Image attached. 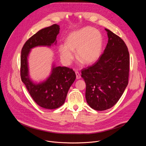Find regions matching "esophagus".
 Here are the masks:
<instances>
[{"label": "esophagus", "instance_id": "esophagus-1", "mask_svg": "<svg viewBox=\"0 0 146 146\" xmlns=\"http://www.w3.org/2000/svg\"><path fill=\"white\" fill-rule=\"evenodd\" d=\"M75 74H76V76L77 79H79L81 78V75H80V73L78 71H76Z\"/></svg>", "mask_w": 146, "mask_h": 146}]
</instances>
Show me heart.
Instances as JSON below:
<instances>
[{
    "instance_id": "b5f03b06",
    "label": "heart",
    "mask_w": 146,
    "mask_h": 146,
    "mask_svg": "<svg viewBox=\"0 0 146 146\" xmlns=\"http://www.w3.org/2000/svg\"><path fill=\"white\" fill-rule=\"evenodd\" d=\"M103 47V36L95 29L86 27L71 33L66 43L59 46V52L62 61L70 64L74 58V51L76 50V59L81 63L90 64L100 57Z\"/></svg>"
}]
</instances>
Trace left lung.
Here are the masks:
<instances>
[{
	"label": "left lung",
	"instance_id": "obj_1",
	"mask_svg": "<svg viewBox=\"0 0 146 146\" xmlns=\"http://www.w3.org/2000/svg\"><path fill=\"white\" fill-rule=\"evenodd\" d=\"M106 47L96 63L82 70L88 104L96 111L113 107L128 83L129 55L124 42L110 30Z\"/></svg>",
	"mask_w": 146,
	"mask_h": 146
}]
</instances>
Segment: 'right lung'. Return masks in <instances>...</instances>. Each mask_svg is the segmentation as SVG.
<instances>
[{
    "mask_svg": "<svg viewBox=\"0 0 146 146\" xmlns=\"http://www.w3.org/2000/svg\"><path fill=\"white\" fill-rule=\"evenodd\" d=\"M59 30V26L54 24L39 30L26 41L21 52L22 81L35 103L46 109H55L64 103L69 88L76 79L75 73L71 68L54 65L51 75L45 81L35 83L29 76L27 58L34 47L56 44Z\"/></svg>",
    "mask_w": 146,
    "mask_h": 146,
    "instance_id": "right-lung-1",
    "label": "right lung"
}]
</instances>
